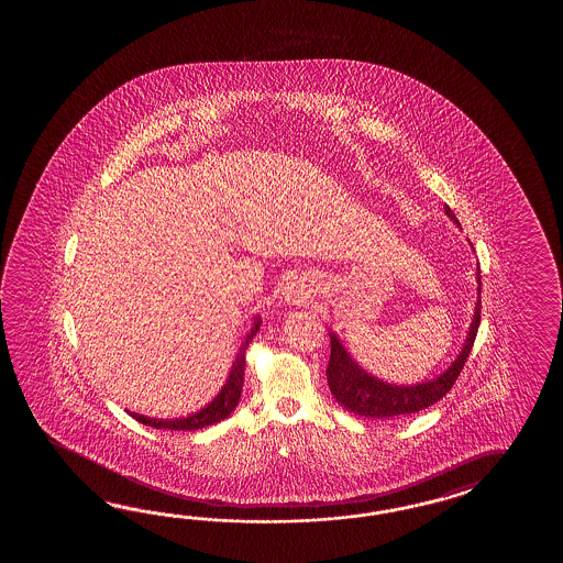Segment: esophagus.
I'll return each mask as SVG.
<instances>
[{"label":"esophagus","mask_w":563,"mask_h":563,"mask_svg":"<svg viewBox=\"0 0 563 563\" xmlns=\"http://www.w3.org/2000/svg\"><path fill=\"white\" fill-rule=\"evenodd\" d=\"M306 298H308V296H306V294H301V291H289V298L287 299H291L294 303H303Z\"/></svg>","instance_id":"1"}]
</instances>
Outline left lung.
<instances>
[{"instance_id":"obj_1","label":"left lung","mask_w":563,"mask_h":563,"mask_svg":"<svg viewBox=\"0 0 563 563\" xmlns=\"http://www.w3.org/2000/svg\"><path fill=\"white\" fill-rule=\"evenodd\" d=\"M444 211L455 223H459L449 205H444ZM477 282L478 299L475 306V318L468 328L467 342L455 362L449 366V371L429 383L415 384V386L383 383L371 376L368 372L362 371L358 364L347 356L346 350L338 342V338L330 334L332 350H330L325 376H328L330 393L335 400L350 412L364 419H393L400 415H412L441 400L456 383L477 338L478 323H481V269H477Z\"/></svg>"}]
</instances>
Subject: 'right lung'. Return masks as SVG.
Here are the masks:
<instances>
[{"mask_svg":"<svg viewBox=\"0 0 563 563\" xmlns=\"http://www.w3.org/2000/svg\"><path fill=\"white\" fill-rule=\"evenodd\" d=\"M257 330H260V320L255 322L252 332L245 338L240 354H238V358H235L233 366H231V372H229L228 383L221 388V393L213 398V402H209L207 407L201 408L199 412H195V415L187 417V419H146L143 415L131 412L132 419L143 422V424H148L153 429H170V431H197V429H203V427H209V424H216L219 420L228 419L229 415L238 407V402H240L241 386H243V368H245V352H247V346H250L253 335L257 334Z\"/></svg>","mask_w":563,"mask_h":563,"instance_id":"right-lung-1","label":"right lung"}]
</instances>
